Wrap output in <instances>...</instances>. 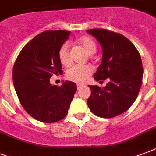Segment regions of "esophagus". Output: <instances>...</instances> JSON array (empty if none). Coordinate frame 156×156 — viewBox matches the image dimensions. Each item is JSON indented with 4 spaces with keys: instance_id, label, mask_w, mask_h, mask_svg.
<instances>
[{
    "instance_id": "esophagus-1",
    "label": "esophagus",
    "mask_w": 156,
    "mask_h": 156,
    "mask_svg": "<svg viewBox=\"0 0 156 156\" xmlns=\"http://www.w3.org/2000/svg\"><path fill=\"white\" fill-rule=\"evenodd\" d=\"M82 85H77V89L78 90H80V88H81V87H82Z\"/></svg>"
}]
</instances>
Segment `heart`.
Returning a JSON list of instances; mask_svg holds the SVG:
<instances>
[{
  "label": "heart",
  "mask_w": 156,
  "mask_h": 156,
  "mask_svg": "<svg viewBox=\"0 0 156 156\" xmlns=\"http://www.w3.org/2000/svg\"><path fill=\"white\" fill-rule=\"evenodd\" d=\"M78 43L82 46L88 55L94 54L96 51V44L90 37L85 36L78 40ZM59 61L64 66H68L70 64V53L68 45L64 44L59 50L58 53ZM93 73V69L90 66H74L66 71V76L68 80L77 83H83L89 78Z\"/></svg>",
  "instance_id": "b5f03b06"
}]
</instances>
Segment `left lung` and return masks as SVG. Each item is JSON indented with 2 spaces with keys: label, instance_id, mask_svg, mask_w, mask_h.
I'll list each match as a JSON object with an SVG mask.
<instances>
[{
  "label": "left lung",
  "instance_id": "left-lung-1",
  "mask_svg": "<svg viewBox=\"0 0 156 156\" xmlns=\"http://www.w3.org/2000/svg\"><path fill=\"white\" fill-rule=\"evenodd\" d=\"M87 32L100 42L103 54L94 79L109 80L103 87L89 86L91 94L87 104L98 116H117L127 111L138 95L143 78L141 58L136 46L120 34L105 29Z\"/></svg>",
  "mask_w": 156,
  "mask_h": 156
}]
</instances>
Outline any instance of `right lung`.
Wrapping results in <instances>:
<instances>
[{"label":"right lung","instance_id":"add662e5","mask_svg":"<svg viewBox=\"0 0 156 156\" xmlns=\"http://www.w3.org/2000/svg\"><path fill=\"white\" fill-rule=\"evenodd\" d=\"M70 31L50 30L36 36L24 46L13 68V84L20 104L30 116L52 123L66 116L77 87L66 80L61 87L50 83L52 75L62 74L59 50Z\"/></svg>","mask_w":156,"mask_h":156}]
</instances>
